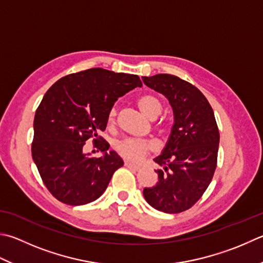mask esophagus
<instances>
[{"instance_id":"obj_1","label":"esophagus","mask_w":263,"mask_h":263,"mask_svg":"<svg viewBox=\"0 0 263 263\" xmlns=\"http://www.w3.org/2000/svg\"><path fill=\"white\" fill-rule=\"evenodd\" d=\"M125 166H126L127 168H130V170H133V171H140V166L134 165V163H132V162H129V161H126V162H125Z\"/></svg>"}]
</instances>
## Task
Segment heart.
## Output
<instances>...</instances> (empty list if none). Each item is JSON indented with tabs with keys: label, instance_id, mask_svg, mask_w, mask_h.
<instances>
[{
	"label": "heart",
	"instance_id": "obj_1",
	"mask_svg": "<svg viewBox=\"0 0 263 263\" xmlns=\"http://www.w3.org/2000/svg\"><path fill=\"white\" fill-rule=\"evenodd\" d=\"M137 104L143 115L150 119V120H155V119L159 117L160 113L162 112L161 101L156 95H151V93H147V95H143L142 97H140ZM116 116V107H112L110 112H108V121H115ZM160 127V129H163L165 126ZM152 148L153 146L151 143H148L146 141L130 140V138L122 140L116 144V150L118 151L119 155L130 161H140L143 157L147 155V153L152 150Z\"/></svg>",
	"mask_w": 263,
	"mask_h": 263
}]
</instances>
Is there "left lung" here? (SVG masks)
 Masks as SVG:
<instances>
[{
	"label": "left lung",
	"instance_id": "left-lung-1",
	"mask_svg": "<svg viewBox=\"0 0 263 263\" xmlns=\"http://www.w3.org/2000/svg\"><path fill=\"white\" fill-rule=\"evenodd\" d=\"M143 82L170 101L174 125L155 161L159 181L144 187L145 200L163 213H181L200 199L214 175L220 133L214 112L199 89L172 74L143 77Z\"/></svg>",
	"mask_w": 263,
	"mask_h": 263
}]
</instances>
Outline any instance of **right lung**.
<instances>
[{"mask_svg":"<svg viewBox=\"0 0 263 263\" xmlns=\"http://www.w3.org/2000/svg\"><path fill=\"white\" fill-rule=\"evenodd\" d=\"M142 87L135 74L89 68L59 79L43 96L34 117L32 157L51 195L64 204L86 205L100 198L123 161L98 136L119 97ZM92 138L100 158L83 153Z\"/></svg>","mask_w":263,"mask_h":263,"instance_id":"obj_1","label":"right lung"}]
</instances>
